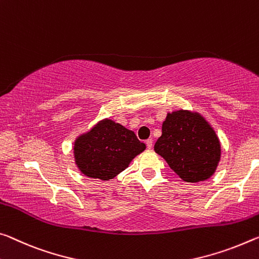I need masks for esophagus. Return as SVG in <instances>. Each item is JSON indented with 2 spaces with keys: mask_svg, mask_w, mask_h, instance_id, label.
Returning <instances> with one entry per match:
<instances>
[{
  "mask_svg": "<svg viewBox=\"0 0 259 259\" xmlns=\"http://www.w3.org/2000/svg\"><path fill=\"white\" fill-rule=\"evenodd\" d=\"M145 143H146L147 149L151 150V149H152V145H153V141H152V139H147V141H146Z\"/></svg>",
  "mask_w": 259,
  "mask_h": 259,
  "instance_id": "1",
  "label": "esophagus"
}]
</instances>
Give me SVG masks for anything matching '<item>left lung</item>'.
Masks as SVG:
<instances>
[{
    "mask_svg": "<svg viewBox=\"0 0 259 259\" xmlns=\"http://www.w3.org/2000/svg\"><path fill=\"white\" fill-rule=\"evenodd\" d=\"M154 151L183 181L190 183L210 179L221 157L214 129L199 113L187 109L167 114Z\"/></svg>",
    "mask_w": 259,
    "mask_h": 259,
    "instance_id": "8db88e82",
    "label": "left lung"
}]
</instances>
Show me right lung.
Segmentation results:
<instances>
[{"label":"right lung","instance_id":"obj_1","mask_svg":"<svg viewBox=\"0 0 259 259\" xmlns=\"http://www.w3.org/2000/svg\"><path fill=\"white\" fill-rule=\"evenodd\" d=\"M146 149L134 131L105 118L73 143V158L81 174L102 181L115 178Z\"/></svg>","mask_w":259,"mask_h":259}]
</instances>
